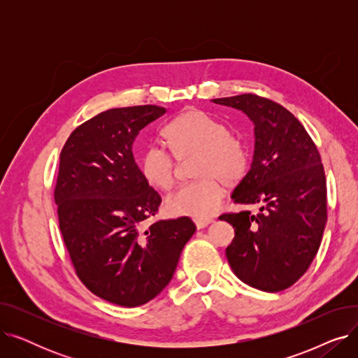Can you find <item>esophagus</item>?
I'll return each mask as SVG.
<instances>
[{
    "instance_id": "34e87169",
    "label": "esophagus",
    "mask_w": 358,
    "mask_h": 358,
    "mask_svg": "<svg viewBox=\"0 0 358 358\" xmlns=\"http://www.w3.org/2000/svg\"><path fill=\"white\" fill-rule=\"evenodd\" d=\"M213 222V219H194V223L197 229H203L206 227H209V224Z\"/></svg>"
}]
</instances>
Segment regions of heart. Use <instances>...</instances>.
I'll use <instances>...</instances> for the list:
<instances>
[{"mask_svg": "<svg viewBox=\"0 0 358 358\" xmlns=\"http://www.w3.org/2000/svg\"><path fill=\"white\" fill-rule=\"evenodd\" d=\"M162 139L176 159L194 155L192 176L196 181L182 185L165 200L169 215L209 217L223 197V185L234 187L245 178L250 152L227 124L197 108H185L162 130ZM139 171L148 185L159 192L171 190L177 168L162 149L150 146L139 157Z\"/></svg>", "mask_w": 358, "mask_h": 358, "instance_id": "obj_1", "label": "heart"}]
</instances>
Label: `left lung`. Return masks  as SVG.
<instances>
[{"label": "left lung", "instance_id": "8db88e82", "mask_svg": "<svg viewBox=\"0 0 358 358\" xmlns=\"http://www.w3.org/2000/svg\"><path fill=\"white\" fill-rule=\"evenodd\" d=\"M242 110L254 122L251 169L234 203L259 204L224 213L235 229L227 258L235 275L262 292H281L302 277L321 245L327 223V180L317 148L292 113L257 94L212 100Z\"/></svg>", "mask_w": 358, "mask_h": 358}]
</instances>
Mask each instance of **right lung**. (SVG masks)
Here are the masks:
<instances>
[{"label": "right lung", "instance_id": "add662e5", "mask_svg": "<svg viewBox=\"0 0 358 358\" xmlns=\"http://www.w3.org/2000/svg\"><path fill=\"white\" fill-rule=\"evenodd\" d=\"M165 111H103L72 131L59 157L53 196L75 273L90 292L124 308L145 305L165 289L196 232L187 216L146 227L161 196L141 176L131 145Z\"/></svg>", "mask_w": 358, "mask_h": 358}]
</instances>
